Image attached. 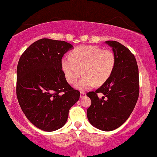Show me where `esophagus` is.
<instances>
[{"mask_svg": "<svg viewBox=\"0 0 157 157\" xmlns=\"http://www.w3.org/2000/svg\"><path fill=\"white\" fill-rule=\"evenodd\" d=\"M84 96H85V92H84V91H81L80 92V97L82 98V97H83Z\"/></svg>", "mask_w": 157, "mask_h": 157, "instance_id": "esophagus-1", "label": "esophagus"}]
</instances>
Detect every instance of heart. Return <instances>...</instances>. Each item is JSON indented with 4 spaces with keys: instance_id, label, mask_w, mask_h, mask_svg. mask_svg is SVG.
<instances>
[{
    "instance_id": "obj_1",
    "label": "heart",
    "mask_w": 157,
    "mask_h": 157,
    "mask_svg": "<svg viewBox=\"0 0 157 157\" xmlns=\"http://www.w3.org/2000/svg\"><path fill=\"white\" fill-rule=\"evenodd\" d=\"M115 64L114 53L96 45L79 46L71 56L61 59V69L69 84H75L83 72L84 76L77 85L80 90L104 84L112 75Z\"/></svg>"
}]
</instances>
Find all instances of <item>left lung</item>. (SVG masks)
I'll use <instances>...</instances> for the list:
<instances>
[{"label": "left lung", "instance_id": "left-lung-1", "mask_svg": "<svg viewBox=\"0 0 157 157\" xmlns=\"http://www.w3.org/2000/svg\"><path fill=\"white\" fill-rule=\"evenodd\" d=\"M116 58L110 78L98 89L87 93L91 105L87 110L89 122L103 131H112L126 122L133 111L139 96L138 67L134 55L117 41L105 42ZM98 92L104 96L99 99Z\"/></svg>", "mask_w": 157, "mask_h": 157}]
</instances>
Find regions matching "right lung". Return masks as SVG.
I'll list each match as a JSON object with an SVG mask.
<instances>
[{
	"mask_svg": "<svg viewBox=\"0 0 157 157\" xmlns=\"http://www.w3.org/2000/svg\"><path fill=\"white\" fill-rule=\"evenodd\" d=\"M72 48L65 41L43 38L29 45L18 62V101L26 117L44 131L64 126L69 109L80 98L61 69L63 56Z\"/></svg>",
	"mask_w": 157,
	"mask_h": 157,
	"instance_id": "right-lung-1",
	"label": "right lung"
}]
</instances>
